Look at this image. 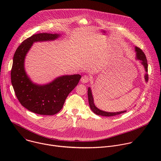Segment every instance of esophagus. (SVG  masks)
<instances>
[{
  "mask_svg": "<svg viewBox=\"0 0 161 161\" xmlns=\"http://www.w3.org/2000/svg\"><path fill=\"white\" fill-rule=\"evenodd\" d=\"M90 80V78L87 75H84L83 76L81 77V82L82 83H86L87 82H88V81Z\"/></svg>",
  "mask_w": 161,
  "mask_h": 161,
  "instance_id": "1",
  "label": "esophagus"
}]
</instances>
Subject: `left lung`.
Wrapping results in <instances>:
<instances>
[{
	"mask_svg": "<svg viewBox=\"0 0 161 161\" xmlns=\"http://www.w3.org/2000/svg\"><path fill=\"white\" fill-rule=\"evenodd\" d=\"M135 52L136 53V59L140 60L141 64L143 65V67L145 68V70L146 71V73L145 74V81L147 83L148 80V75L147 74L148 64H147V60L146 56L141 49H140L139 48H137L136 47H135ZM88 103H89L90 109L94 113H96V114H98V115L104 116V117H113V116L118 115V114L127 112L126 110L121 111H119V112H108V111H103V110L97 108L96 106V105L94 104V97L92 96V90H91L90 87H88Z\"/></svg>",
	"mask_w": 161,
	"mask_h": 161,
	"instance_id": "1",
	"label": "left lung"
}]
</instances>
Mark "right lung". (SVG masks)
Here are the masks:
<instances>
[{
    "label": "right lung",
    "mask_w": 161,
    "mask_h": 161,
    "mask_svg": "<svg viewBox=\"0 0 161 161\" xmlns=\"http://www.w3.org/2000/svg\"><path fill=\"white\" fill-rule=\"evenodd\" d=\"M60 36L49 33L34 34L21 42L13 57L11 78L16 97L23 106L36 114L53 115L59 112L81 77L80 75H64L47 84L39 85L27 74L25 59L33 43L53 41Z\"/></svg>",
    "instance_id": "add662e5"
}]
</instances>
